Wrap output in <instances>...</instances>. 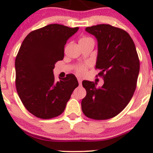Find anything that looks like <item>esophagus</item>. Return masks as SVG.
I'll return each mask as SVG.
<instances>
[{
	"mask_svg": "<svg viewBox=\"0 0 153 153\" xmlns=\"http://www.w3.org/2000/svg\"><path fill=\"white\" fill-rule=\"evenodd\" d=\"M78 82H79V84H81L82 83V79L80 78H78Z\"/></svg>",
	"mask_w": 153,
	"mask_h": 153,
	"instance_id": "obj_1",
	"label": "esophagus"
}]
</instances>
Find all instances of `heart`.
I'll use <instances>...</instances> for the list:
<instances>
[{
  "label": "heart",
  "instance_id": "heart-1",
  "mask_svg": "<svg viewBox=\"0 0 153 153\" xmlns=\"http://www.w3.org/2000/svg\"><path fill=\"white\" fill-rule=\"evenodd\" d=\"M88 41H93V39L89 37H82L80 39V41H79V42H88ZM76 72L78 75H84L85 73V72H86V65L78 66L76 69Z\"/></svg>",
  "mask_w": 153,
  "mask_h": 153
}]
</instances>
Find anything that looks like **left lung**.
Instances as JSON below:
<instances>
[{
  "instance_id": "obj_1",
  "label": "left lung",
  "mask_w": 153,
  "mask_h": 153,
  "mask_svg": "<svg viewBox=\"0 0 153 153\" xmlns=\"http://www.w3.org/2000/svg\"><path fill=\"white\" fill-rule=\"evenodd\" d=\"M98 42L96 68L104 83L83 80L86 96L81 107L87 117L96 120L113 118L127 106L137 86L140 60L132 39L126 31L109 24L85 28Z\"/></svg>"
}]
</instances>
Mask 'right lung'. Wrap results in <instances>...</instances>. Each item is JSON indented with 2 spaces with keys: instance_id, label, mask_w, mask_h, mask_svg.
Returning a JSON list of instances; mask_svg holds the SVG:
<instances>
[{
  "instance_id": "obj_1",
  "label": "right lung",
  "mask_w": 153,
  "mask_h": 153,
  "mask_svg": "<svg viewBox=\"0 0 153 153\" xmlns=\"http://www.w3.org/2000/svg\"><path fill=\"white\" fill-rule=\"evenodd\" d=\"M61 24H49L29 33L15 60L16 88L25 108L38 118L52 119L64 111L72 93L78 86L68 74L54 80V65L64 57V47L78 30Z\"/></svg>"
}]
</instances>
